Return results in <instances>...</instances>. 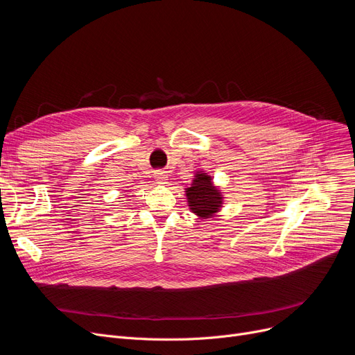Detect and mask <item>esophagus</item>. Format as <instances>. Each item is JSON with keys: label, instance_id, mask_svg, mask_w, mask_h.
<instances>
[{"label": "esophagus", "instance_id": "esophagus-1", "mask_svg": "<svg viewBox=\"0 0 355 355\" xmlns=\"http://www.w3.org/2000/svg\"><path fill=\"white\" fill-rule=\"evenodd\" d=\"M154 175H155V180H158V181H165L166 180V173L162 171V170H157L154 173Z\"/></svg>", "mask_w": 355, "mask_h": 355}]
</instances>
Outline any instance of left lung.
Masks as SVG:
<instances>
[{"instance_id": "8db88e82", "label": "left lung", "mask_w": 355, "mask_h": 355, "mask_svg": "<svg viewBox=\"0 0 355 355\" xmlns=\"http://www.w3.org/2000/svg\"><path fill=\"white\" fill-rule=\"evenodd\" d=\"M189 189H185L190 210L201 218H209L216 214L221 204L223 196L213 184V178L206 173H197Z\"/></svg>"}]
</instances>
